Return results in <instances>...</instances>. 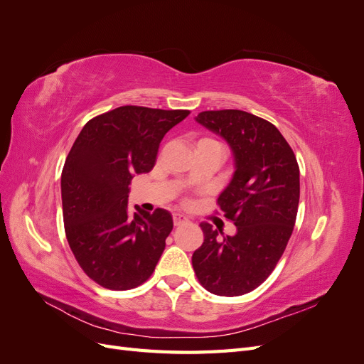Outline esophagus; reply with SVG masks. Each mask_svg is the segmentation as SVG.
Here are the masks:
<instances>
[{
    "mask_svg": "<svg viewBox=\"0 0 364 364\" xmlns=\"http://www.w3.org/2000/svg\"><path fill=\"white\" fill-rule=\"evenodd\" d=\"M173 223H174V226H182V225L188 223V218L182 214H173Z\"/></svg>",
    "mask_w": 364,
    "mask_h": 364,
    "instance_id": "34e87169",
    "label": "esophagus"
}]
</instances>
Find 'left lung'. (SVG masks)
I'll list each match as a JSON object with an SVG mask.
<instances>
[{
    "mask_svg": "<svg viewBox=\"0 0 364 364\" xmlns=\"http://www.w3.org/2000/svg\"><path fill=\"white\" fill-rule=\"evenodd\" d=\"M196 121L232 150L235 171L217 203L237 234L220 238L202 223L205 240L193 267L209 293L241 296L269 278L287 247L299 205V165L281 132L257 115L223 109L200 112Z\"/></svg>",
    "mask_w": 364,
    "mask_h": 364,
    "instance_id": "8db88e82",
    "label": "left lung"
}]
</instances>
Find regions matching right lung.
<instances>
[{
    "label": "right lung",
    "instance_id": "add662e5",
    "mask_svg": "<svg viewBox=\"0 0 364 364\" xmlns=\"http://www.w3.org/2000/svg\"><path fill=\"white\" fill-rule=\"evenodd\" d=\"M190 111L119 106L87 121L60 179L65 234L83 272L109 290L146 282L165 249L173 218L127 206L135 174L155 167L164 135Z\"/></svg>",
    "mask_w": 364,
    "mask_h": 364
}]
</instances>
